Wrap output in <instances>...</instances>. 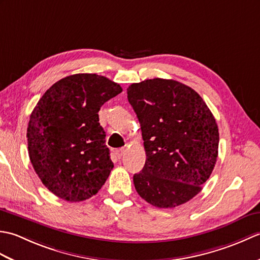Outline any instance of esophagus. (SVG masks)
<instances>
[{"mask_svg": "<svg viewBox=\"0 0 260 260\" xmlns=\"http://www.w3.org/2000/svg\"><path fill=\"white\" fill-rule=\"evenodd\" d=\"M124 153H125V148H118V150H116V152H115L116 156H117L118 158H120L121 156H123Z\"/></svg>", "mask_w": 260, "mask_h": 260, "instance_id": "1", "label": "esophagus"}]
</instances>
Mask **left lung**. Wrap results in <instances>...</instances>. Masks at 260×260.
<instances>
[{"instance_id":"8db88e82","label":"left lung","mask_w":260,"mask_h":260,"mask_svg":"<svg viewBox=\"0 0 260 260\" xmlns=\"http://www.w3.org/2000/svg\"><path fill=\"white\" fill-rule=\"evenodd\" d=\"M141 124L145 165L135 189L157 208H175L201 191L218 157L219 129L200 95L172 79L154 78L127 88Z\"/></svg>"}]
</instances>
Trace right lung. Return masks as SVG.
Here are the masks:
<instances>
[{
    "instance_id": "1",
    "label": "right lung",
    "mask_w": 260,
    "mask_h": 260,
    "mask_svg": "<svg viewBox=\"0 0 260 260\" xmlns=\"http://www.w3.org/2000/svg\"><path fill=\"white\" fill-rule=\"evenodd\" d=\"M121 91L104 76L76 74L53 84L38 102L27 125V150L54 196L79 202L102 189L114 164L98 112Z\"/></svg>"
}]
</instances>
